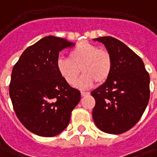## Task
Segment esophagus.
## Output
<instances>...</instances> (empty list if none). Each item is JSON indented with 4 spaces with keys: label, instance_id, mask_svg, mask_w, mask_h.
Returning a JSON list of instances; mask_svg holds the SVG:
<instances>
[{
    "label": "esophagus",
    "instance_id": "esophagus-1",
    "mask_svg": "<svg viewBox=\"0 0 157 157\" xmlns=\"http://www.w3.org/2000/svg\"><path fill=\"white\" fill-rule=\"evenodd\" d=\"M81 94H82V96H86V95H88L89 93H88V92H85V91H82V92H81Z\"/></svg>",
    "mask_w": 157,
    "mask_h": 157
}]
</instances>
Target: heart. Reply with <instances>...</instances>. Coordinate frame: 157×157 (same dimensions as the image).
Segmentation results:
<instances>
[{
	"label": "heart",
	"instance_id": "obj_1",
	"mask_svg": "<svg viewBox=\"0 0 157 157\" xmlns=\"http://www.w3.org/2000/svg\"><path fill=\"white\" fill-rule=\"evenodd\" d=\"M112 58L108 50L98 48L87 41L79 42L68 52V59H59L56 67L60 76L69 85H75L82 71V78L76 86L85 89L95 82L105 83L111 74Z\"/></svg>",
	"mask_w": 157,
	"mask_h": 157
}]
</instances>
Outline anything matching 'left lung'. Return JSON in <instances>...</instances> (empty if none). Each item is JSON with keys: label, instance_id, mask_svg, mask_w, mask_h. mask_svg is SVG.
<instances>
[{"label": "left lung", "instance_id": "left-lung-1", "mask_svg": "<svg viewBox=\"0 0 157 157\" xmlns=\"http://www.w3.org/2000/svg\"><path fill=\"white\" fill-rule=\"evenodd\" d=\"M102 42L112 58L109 79L94 90V123L111 134L127 132L140 121L150 98V75L140 57L111 36L94 39Z\"/></svg>", "mask_w": 157, "mask_h": 157}]
</instances>
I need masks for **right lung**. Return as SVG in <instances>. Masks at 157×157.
<instances>
[{
  "label": "right lung",
  "instance_id": "add662e5",
  "mask_svg": "<svg viewBox=\"0 0 157 157\" xmlns=\"http://www.w3.org/2000/svg\"><path fill=\"white\" fill-rule=\"evenodd\" d=\"M73 46L49 36L26 48L13 66L9 94L18 120L29 131L42 137L59 134L69 125L81 93L58 72L60 51Z\"/></svg>",
  "mask_w": 157,
  "mask_h": 157
}]
</instances>
